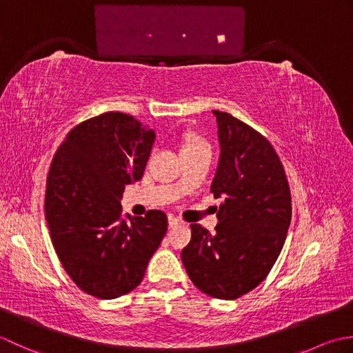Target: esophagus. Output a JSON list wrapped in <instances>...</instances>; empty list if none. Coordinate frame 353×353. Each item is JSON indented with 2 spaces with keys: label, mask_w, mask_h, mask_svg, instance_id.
I'll use <instances>...</instances> for the list:
<instances>
[{
  "label": "esophagus",
  "mask_w": 353,
  "mask_h": 353,
  "mask_svg": "<svg viewBox=\"0 0 353 353\" xmlns=\"http://www.w3.org/2000/svg\"><path fill=\"white\" fill-rule=\"evenodd\" d=\"M177 224H179V220L176 219V216L170 215V216H168V226H170V228H176Z\"/></svg>",
  "instance_id": "1"
}]
</instances>
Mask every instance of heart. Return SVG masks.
Here are the masks:
<instances>
[{
  "mask_svg": "<svg viewBox=\"0 0 353 353\" xmlns=\"http://www.w3.org/2000/svg\"><path fill=\"white\" fill-rule=\"evenodd\" d=\"M188 148H209V145H208L206 141L199 139V138H194V139H190L183 145V150H188Z\"/></svg>",
  "mask_w": 353,
  "mask_h": 353,
  "instance_id": "heart-1",
  "label": "heart"
}]
</instances>
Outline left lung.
I'll use <instances>...</instances> for the list:
<instances>
[{
	"label": "left lung",
	"mask_w": 353,
	"mask_h": 353,
	"mask_svg": "<svg viewBox=\"0 0 353 353\" xmlns=\"http://www.w3.org/2000/svg\"><path fill=\"white\" fill-rule=\"evenodd\" d=\"M212 114L221 152L211 185L214 197H223L219 224L215 234L191 224L182 262L200 291L234 301L256 288L279 256L291 221V192L267 138L228 112Z\"/></svg>",
	"instance_id": "obj_1"
}]
</instances>
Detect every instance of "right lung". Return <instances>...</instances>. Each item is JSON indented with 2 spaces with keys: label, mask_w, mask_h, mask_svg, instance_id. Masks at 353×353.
Listing matches in <instances>:
<instances>
[{
  "label": "right lung",
  "mask_w": 353,
  "mask_h": 353,
  "mask_svg": "<svg viewBox=\"0 0 353 353\" xmlns=\"http://www.w3.org/2000/svg\"><path fill=\"white\" fill-rule=\"evenodd\" d=\"M154 137L132 115L106 112L74 127L52 157L45 219L59 261L86 294L137 288L167 232L162 211L121 219L125 185L144 176Z\"/></svg>",
  "instance_id": "right-lung-1"
}]
</instances>
